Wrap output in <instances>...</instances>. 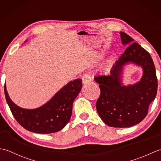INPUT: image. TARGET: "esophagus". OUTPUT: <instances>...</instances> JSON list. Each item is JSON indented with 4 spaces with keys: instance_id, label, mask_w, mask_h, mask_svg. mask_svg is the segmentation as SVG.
I'll use <instances>...</instances> for the list:
<instances>
[{
    "instance_id": "esophagus-1",
    "label": "esophagus",
    "mask_w": 161,
    "mask_h": 161,
    "mask_svg": "<svg viewBox=\"0 0 161 161\" xmlns=\"http://www.w3.org/2000/svg\"><path fill=\"white\" fill-rule=\"evenodd\" d=\"M81 79H82V81L84 84L89 83L91 81V75L88 74H84Z\"/></svg>"
}]
</instances>
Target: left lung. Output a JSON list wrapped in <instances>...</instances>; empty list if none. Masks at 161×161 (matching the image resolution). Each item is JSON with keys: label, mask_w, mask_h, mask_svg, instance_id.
<instances>
[{"label": "left lung", "mask_w": 161, "mask_h": 161, "mask_svg": "<svg viewBox=\"0 0 161 161\" xmlns=\"http://www.w3.org/2000/svg\"><path fill=\"white\" fill-rule=\"evenodd\" d=\"M122 43L129 45L108 75H99L100 95L96 102L99 115L106 125L125 128L141 122L147 115L149 106L154 100L158 88L156 68L150 54L131 36L120 32ZM132 62L141 65L143 75L138 83L127 87L121 84L124 65Z\"/></svg>", "instance_id": "8db88e82"}]
</instances>
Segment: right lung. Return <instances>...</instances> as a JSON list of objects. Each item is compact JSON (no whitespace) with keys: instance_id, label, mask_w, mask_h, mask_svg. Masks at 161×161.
Instances as JSON below:
<instances>
[{"instance_id":"1","label":"right lung","mask_w":161,"mask_h":161,"mask_svg":"<svg viewBox=\"0 0 161 161\" xmlns=\"http://www.w3.org/2000/svg\"><path fill=\"white\" fill-rule=\"evenodd\" d=\"M82 87V80L70 81L46 104L35 109L22 108L9 98L5 84L6 101L16 120L23 128L37 133H52L62 129L71 117L73 104Z\"/></svg>"}]
</instances>
